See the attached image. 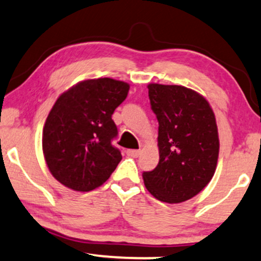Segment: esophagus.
<instances>
[{
	"label": "esophagus",
	"mask_w": 261,
	"mask_h": 261,
	"mask_svg": "<svg viewBox=\"0 0 261 261\" xmlns=\"http://www.w3.org/2000/svg\"><path fill=\"white\" fill-rule=\"evenodd\" d=\"M126 154L128 155V156H131V158H137L138 155L141 154V150H137V149H127V150H126Z\"/></svg>",
	"instance_id": "obj_1"
}]
</instances>
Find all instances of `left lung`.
Wrapping results in <instances>:
<instances>
[{
    "label": "left lung",
    "instance_id": "obj_1",
    "mask_svg": "<svg viewBox=\"0 0 261 261\" xmlns=\"http://www.w3.org/2000/svg\"><path fill=\"white\" fill-rule=\"evenodd\" d=\"M159 123V164L143 172L148 191L163 202L194 197L212 179L219 154L216 117L206 98L182 85H148Z\"/></svg>",
    "mask_w": 261,
    "mask_h": 261
}]
</instances>
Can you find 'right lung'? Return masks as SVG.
Listing matches in <instances>:
<instances>
[{
    "instance_id": "add662e5",
    "label": "right lung",
    "mask_w": 261,
    "mask_h": 261,
    "mask_svg": "<svg viewBox=\"0 0 261 261\" xmlns=\"http://www.w3.org/2000/svg\"><path fill=\"white\" fill-rule=\"evenodd\" d=\"M128 89L112 78L89 79L55 102L43 127L42 146L49 171L65 187L94 190L120 163V150L112 144L118 136L112 114Z\"/></svg>"
}]
</instances>
